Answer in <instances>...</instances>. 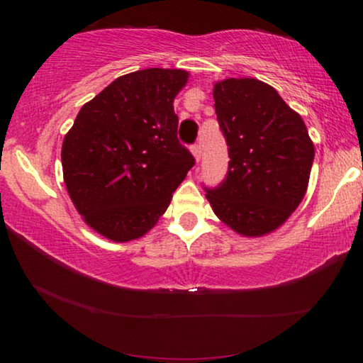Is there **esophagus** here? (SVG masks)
Returning a JSON list of instances; mask_svg holds the SVG:
<instances>
[{"instance_id":"1","label":"esophagus","mask_w":363,"mask_h":363,"mask_svg":"<svg viewBox=\"0 0 363 363\" xmlns=\"http://www.w3.org/2000/svg\"><path fill=\"white\" fill-rule=\"evenodd\" d=\"M191 153H193V157L196 158V162H200V158H201V147L198 145V143H195V145H191Z\"/></svg>"}]
</instances>
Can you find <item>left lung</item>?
Segmentation results:
<instances>
[{
    "instance_id": "left-lung-1",
    "label": "left lung",
    "mask_w": 363,
    "mask_h": 363,
    "mask_svg": "<svg viewBox=\"0 0 363 363\" xmlns=\"http://www.w3.org/2000/svg\"><path fill=\"white\" fill-rule=\"evenodd\" d=\"M228 145V172L206 198L220 220L242 236L279 228L306 195L314 145L306 123L257 79H226L213 91Z\"/></svg>"
}]
</instances>
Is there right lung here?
Masks as SVG:
<instances>
[{"label": "right lung", "mask_w": 363, "mask_h": 363, "mask_svg": "<svg viewBox=\"0 0 363 363\" xmlns=\"http://www.w3.org/2000/svg\"><path fill=\"white\" fill-rule=\"evenodd\" d=\"M180 69H143L118 77L87 102L62 143L69 196L102 236L123 242L145 235L195 165L178 140L173 99Z\"/></svg>", "instance_id": "1"}]
</instances>
